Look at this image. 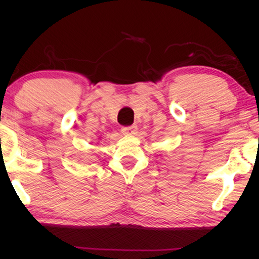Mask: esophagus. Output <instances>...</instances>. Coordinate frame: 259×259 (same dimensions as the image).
Returning a JSON list of instances; mask_svg holds the SVG:
<instances>
[{
	"mask_svg": "<svg viewBox=\"0 0 259 259\" xmlns=\"http://www.w3.org/2000/svg\"><path fill=\"white\" fill-rule=\"evenodd\" d=\"M137 125H129V126H123L122 128V133H123V135H126V136H131V135H135L136 133H137Z\"/></svg>",
	"mask_w": 259,
	"mask_h": 259,
	"instance_id": "34e87169",
	"label": "esophagus"
}]
</instances>
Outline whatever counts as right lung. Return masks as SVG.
Segmentation results:
<instances>
[{
	"instance_id": "right-lung-1",
	"label": "right lung",
	"mask_w": 259,
	"mask_h": 259,
	"mask_svg": "<svg viewBox=\"0 0 259 259\" xmlns=\"http://www.w3.org/2000/svg\"><path fill=\"white\" fill-rule=\"evenodd\" d=\"M98 139H99V140H100V138H98Z\"/></svg>"
}]
</instances>
